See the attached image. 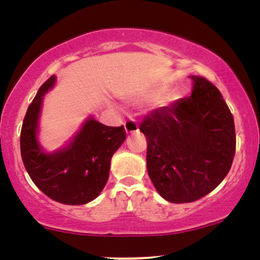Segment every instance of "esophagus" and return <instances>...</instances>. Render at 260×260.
I'll use <instances>...</instances> for the list:
<instances>
[{"label":"esophagus","instance_id":"esophagus-1","mask_svg":"<svg viewBox=\"0 0 260 260\" xmlns=\"http://www.w3.org/2000/svg\"><path fill=\"white\" fill-rule=\"evenodd\" d=\"M124 129L127 132V135H131V133H135L138 131V125L136 123L135 119H128V121L124 122Z\"/></svg>","mask_w":260,"mask_h":260}]
</instances>
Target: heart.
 Masks as SVG:
<instances>
[{
    "mask_svg": "<svg viewBox=\"0 0 260 260\" xmlns=\"http://www.w3.org/2000/svg\"><path fill=\"white\" fill-rule=\"evenodd\" d=\"M165 91H166L165 86L152 87V88L146 89V91L142 92L141 94H138L137 97L135 98V101L137 103L153 102V101L157 100V98L160 96V94H162ZM178 100H179L178 92H177V91H169V92H167L165 95H162L160 100H158L157 105H158V107H168V106L174 105V103H176Z\"/></svg>",
    "mask_w": 260,
    "mask_h": 260,
    "instance_id": "1",
    "label": "heart"
}]
</instances>
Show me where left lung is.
<instances>
[{"label":"left lung","mask_w":260,"mask_h":260,"mask_svg":"<svg viewBox=\"0 0 260 260\" xmlns=\"http://www.w3.org/2000/svg\"><path fill=\"white\" fill-rule=\"evenodd\" d=\"M192 94L153 111L139 125L146 136L147 171L162 198L189 203L225 178L236 153L234 119L223 95L201 76Z\"/></svg>","instance_id":"obj_1"}]
</instances>
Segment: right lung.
Here are the masks:
<instances>
[{"mask_svg":"<svg viewBox=\"0 0 260 260\" xmlns=\"http://www.w3.org/2000/svg\"><path fill=\"white\" fill-rule=\"evenodd\" d=\"M51 76L29 105L21 129V155L24 168L41 192L53 201L80 206L101 194L109 177L112 155L122 146L125 131L108 127L89 116L67 143L48 152L41 146L40 118L46 93L56 84Z\"/></svg>","mask_w":260,"mask_h":260,"instance_id":"obj_1","label":"right lung"}]
</instances>
